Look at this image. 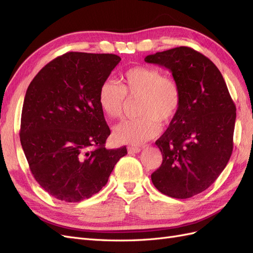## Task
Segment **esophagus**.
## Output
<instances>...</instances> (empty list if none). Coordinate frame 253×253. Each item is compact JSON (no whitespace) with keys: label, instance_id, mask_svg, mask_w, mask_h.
Listing matches in <instances>:
<instances>
[{"label":"esophagus","instance_id":"obj_1","mask_svg":"<svg viewBox=\"0 0 253 253\" xmlns=\"http://www.w3.org/2000/svg\"><path fill=\"white\" fill-rule=\"evenodd\" d=\"M141 151L140 148H137V147H128L127 148V152L129 154H137V153H139Z\"/></svg>","mask_w":253,"mask_h":253}]
</instances>
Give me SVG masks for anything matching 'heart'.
I'll use <instances>...</instances> for the list:
<instances>
[{"label":"heart","mask_w":253,"mask_h":253,"mask_svg":"<svg viewBox=\"0 0 253 253\" xmlns=\"http://www.w3.org/2000/svg\"><path fill=\"white\" fill-rule=\"evenodd\" d=\"M127 96L140 97L138 114L141 117L124 120L114 126L113 138L121 144L141 145L154 138L160 131L159 122L170 124L182 103L179 84L152 66L129 68L124 75V85L105 79L99 88L98 103L106 116L119 118Z\"/></svg>","instance_id":"1"}]
</instances>
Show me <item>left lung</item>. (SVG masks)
Returning <instances> with one entry per match:
<instances>
[{
  "instance_id": "1",
  "label": "left lung",
  "mask_w": 253,
  "mask_h": 253,
  "mask_svg": "<svg viewBox=\"0 0 253 253\" xmlns=\"http://www.w3.org/2000/svg\"><path fill=\"white\" fill-rule=\"evenodd\" d=\"M144 61L170 70L182 90L178 114L155 142L163 164L152 182L168 196L192 197L208 189L230 159L235 104L215 64L193 48L175 47Z\"/></svg>"
}]
</instances>
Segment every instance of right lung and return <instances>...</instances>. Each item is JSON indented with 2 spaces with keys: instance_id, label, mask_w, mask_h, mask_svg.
Segmentation results:
<instances>
[{
  "instance_id": "1",
  "label": "right lung",
  "mask_w": 253,
  "mask_h": 253,
  "mask_svg": "<svg viewBox=\"0 0 253 253\" xmlns=\"http://www.w3.org/2000/svg\"><path fill=\"white\" fill-rule=\"evenodd\" d=\"M113 53L71 51L30 82L20 140L35 179L57 200L77 203L98 193L126 148L108 150L111 131L98 103L101 83L120 62Z\"/></svg>"
}]
</instances>
